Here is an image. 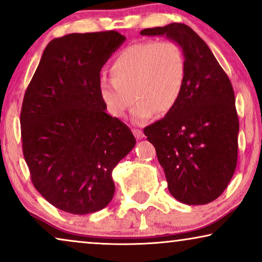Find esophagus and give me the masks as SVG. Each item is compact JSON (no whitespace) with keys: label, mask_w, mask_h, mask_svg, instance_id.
<instances>
[{"label":"esophagus","mask_w":262,"mask_h":262,"mask_svg":"<svg viewBox=\"0 0 262 262\" xmlns=\"http://www.w3.org/2000/svg\"><path fill=\"white\" fill-rule=\"evenodd\" d=\"M132 132H134L135 137L137 139H142L144 137V134H143V131L139 130V128H132Z\"/></svg>","instance_id":"esophagus-1"}]
</instances>
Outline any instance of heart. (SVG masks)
Listing matches in <instances>:
<instances>
[{"instance_id": "1", "label": "heart", "mask_w": 262, "mask_h": 262, "mask_svg": "<svg viewBox=\"0 0 262 262\" xmlns=\"http://www.w3.org/2000/svg\"><path fill=\"white\" fill-rule=\"evenodd\" d=\"M110 74L112 80L99 82V96L107 112L121 119L135 98V120L144 121L175 108L185 88L187 64L177 42L148 40L118 52Z\"/></svg>"}]
</instances>
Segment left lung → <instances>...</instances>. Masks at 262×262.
<instances>
[{"instance_id":"1","label":"left lung","mask_w":262,"mask_h":262,"mask_svg":"<svg viewBox=\"0 0 262 262\" xmlns=\"http://www.w3.org/2000/svg\"><path fill=\"white\" fill-rule=\"evenodd\" d=\"M143 35H166L181 46L187 74L175 108L144 128L179 202L204 205L217 199L237 164L238 116L228 75L206 42L185 24L145 28Z\"/></svg>"}]
</instances>
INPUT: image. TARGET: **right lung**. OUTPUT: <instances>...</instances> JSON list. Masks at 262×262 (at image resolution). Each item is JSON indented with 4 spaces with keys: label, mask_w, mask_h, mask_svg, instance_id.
<instances>
[{
    "label": "right lung",
    "mask_w": 262,
    "mask_h": 262,
    "mask_svg": "<svg viewBox=\"0 0 262 262\" xmlns=\"http://www.w3.org/2000/svg\"><path fill=\"white\" fill-rule=\"evenodd\" d=\"M124 40L117 31L53 39L25 92L21 141L31 181L66 212L87 214L108 205L114 167L136 144L99 96L100 71Z\"/></svg>",
    "instance_id": "1"
}]
</instances>
